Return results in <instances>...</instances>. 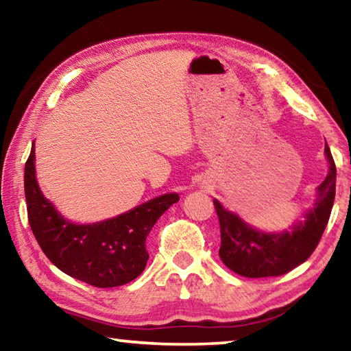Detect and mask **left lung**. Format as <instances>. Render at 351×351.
I'll return each mask as SVG.
<instances>
[{
	"mask_svg": "<svg viewBox=\"0 0 351 351\" xmlns=\"http://www.w3.org/2000/svg\"><path fill=\"white\" fill-rule=\"evenodd\" d=\"M325 154L330 170L317 189L316 206L291 232H258L213 199L221 232L218 254L230 271L249 278L277 277L293 271L314 252L330 219L336 193V164L326 144Z\"/></svg>",
	"mask_w": 351,
	"mask_h": 351,
	"instance_id": "1",
	"label": "left lung"
}]
</instances>
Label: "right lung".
<instances>
[{
    "label": "right lung",
    "instance_id": "add662e5",
    "mask_svg": "<svg viewBox=\"0 0 351 351\" xmlns=\"http://www.w3.org/2000/svg\"><path fill=\"white\" fill-rule=\"evenodd\" d=\"M34 145L25 167L27 219L41 251L64 274L96 288H114L134 280L145 269L147 235L159 217L175 204L167 193L123 215L96 224H73L47 201L35 178Z\"/></svg>",
    "mask_w": 351,
    "mask_h": 351
}]
</instances>
